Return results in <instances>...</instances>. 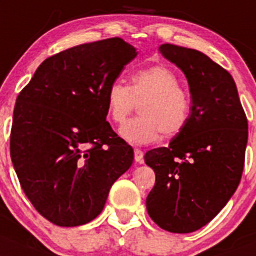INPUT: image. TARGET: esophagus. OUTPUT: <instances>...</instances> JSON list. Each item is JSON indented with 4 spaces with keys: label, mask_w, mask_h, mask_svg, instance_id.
<instances>
[{
    "label": "esophagus",
    "mask_w": 256,
    "mask_h": 256,
    "mask_svg": "<svg viewBox=\"0 0 256 256\" xmlns=\"http://www.w3.org/2000/svg\"><path fill=\"white\" fill-rule=\"evenodd\" d=\"M134 160H136V162H138V164L144 162V152L140 151V150L134 148Z\"/></svg>",
    "instance_id": "esophagus-1"
}]
</instances>
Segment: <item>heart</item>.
Listing matches in <instances>:
<instances>
[{
  "label": "heart",
  "instance_id": "heart-1",
  "mask_svg": "<svg viewBox=\"0 0 256 256\" xmlns=\"http://www.w3.org/2000/svg\"><path fill=\"white\" fill-rule=\"evenodd\" d=\"M108 118L123 123L136 105H140V118L120 126L119 134L130 144H150L165 136L175 137L182 132L190 118V96L178 74L166 66L140 70L130 77V85L116 81L105 95Z\"/></svg>",
  "mask_w": 256,
  "mask_h": 256
}]
</instances>
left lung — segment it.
I'll return each instance as SVG.
<instances>
[{
	"label": "left lung",
	"mask_w": 256,
	"mask_h": 256,
	"mask_svg": "<svg viewBox=\"0 0 256 256\" xmlns=\"http://www.w3.org/2000/svg\"><path fill=\"white\" fill-rule=\"evenodd\" d=\"M161 54L189 84L190 118L168 147L144 154L156 182L146 199L161 228L189 234L206 226L240 184L248 144V119L231 74L196 49L162 44Z\"/></svg>",
	"instance_id": "obj_1"
}]
</instances>
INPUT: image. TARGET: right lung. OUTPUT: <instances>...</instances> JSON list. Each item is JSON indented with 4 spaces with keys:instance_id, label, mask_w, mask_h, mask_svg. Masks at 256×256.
<instances>
[{
    "instance_id": "1",
    "label": "right lung",
    "mask_w": 256,
    "mask_h": 256,
    "mask_svg": "<svg viewBox=\"0 0 256 256\" xmlns=\"http://www.w3.org/2000/svg\"><path fill=\"white\" fill-rule=\"evenodd\" d=\"M137 56L120 38L46 58L16 99L10 154L21 188L52 224L74 227L102 213L133 148L106 122L105 95Z\"/></svg>"
}]
</instances>
